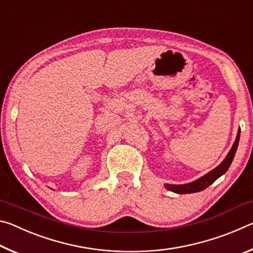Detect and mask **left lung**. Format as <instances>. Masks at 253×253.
<instances>
[{
	"label": "left lung",
	"instance_id": "left-lung-1",
	"mask_svg": "<svg viewBox=\"0 0 253 253\" xmlns=\"http://www.w3.org/2000/svg\"><path fill=\"white\" fill-rule=\"evenodd\" d=\"M239 139H240V129L238 130L237 138H235L232 148L230 149L228 155L224 158V161L221 163V164L212 169L211 172L205 174L204 176L200 177L194 182L187 183V184H181V185H174V184H165V187L168 188L169 191H172L174 193L177 194H186V193H195V192L203 191L208 186L211 185L213 182H215L217 178L222 176L226 170L229 169L231 163L233 161V157L235 155V152H237L238 145H239Z\"/></svg>",
	"mask_w": 253,
	"mask_h": 253
}]
</instances>
